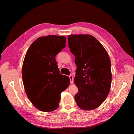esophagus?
Here are the masks:
<instances>
[{
  "mask_svg": "<svg viewBox=\"0 0 134 134\" xmlns=\"http://www.w3.org/2000/svg\"><path fill=\"white\" fill-rule=\"evenodd\" d=\"M69 76V78H70V83L72 84V83H73V80H74L73 76H72V75L71 74Z\"/></svg>",
  "mask_w": 134,
  "mask_h": 134,
  "instance_id": "esophagus-1",
  "label": "esophagus"
}]
</instances>
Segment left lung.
I'll return each mask as SVG.
<instances>
[{
	"label": "left lung",
	"mask_w": 134,
	"mask_h": 134,
	"mask_svg": "<svg viewBox=\"0 0 134 134\" xmlns=\"http://www.w3.org/2000/svg\"><path fill=\"white\" fill-rule=\"evenodd\" d=\"M68 38L76 65L74 82L78 92L75 100L80 108L92 110L104 102L110 91V59L102 44L92 35H69Z\"/></svg>",
	"instance_id": "left-lung-1"
}]
</instances>
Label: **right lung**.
Returning <instances> with one entry per match:
<instances>
[{
  "mask_svg": "<svg viewBox=\"0 0 134 134\" xmlns=\"http://www.w3.org/2000/svg\"><path fill=\"white\" fill-rule=\"evenodd\" d=\"M64 36L39 37L27 50L22 67L24 87L28 99L39 110L58 108L60 93L70 83L68 76L60 73L55 56L66 46Z\"/></svg>",
  "mask_w": 134,
  "mask_h": 134,
  "instance_id": "obj_1",
  "label": "right lung"
}]
</instances>
